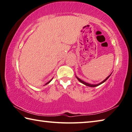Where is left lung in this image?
<instances>
[{"mask_svg": "<svg viewBox=\"0 0 132 132\" xmlns=\"http://www.w3.org/2000/svg\"><path fill=\"white\" fill-rule=\"evenodd\" d=\"M111 76V75H109V76H108V77L106 78L104 81H103L102 82H101V83H99V84H96V85H93V84H88V83H86V82H84V81H82L81 79H80L79 78H78L77 77H77V78L78 79V81H79V82H81V83H82L83 84H84V85H86V86H90V87H95V86H98V85H101V84H102V83H103L104 82H105L109 78V77Z\"/></svg>", "mask_w": 132, "mask_h": 132, "instance_id": "1", "label": "left lung"}]
</instances>
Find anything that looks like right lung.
I'll use <instances>...</instances> for the list:
<instances>
[{
	"instance_id": "add662e5",
	"label": "right lung",
	"mask_w": 132,
	"mask_h": 132,
	"mask_svg": "<svg viewBox=\"0 0 132 132\" xmlns=\"http://www.w3.org/2000/svg\"><path fill=\"white\" fill-rule=\"evenodd\" d=\"M51 80H50V81L49 82H47V83H46V85H47V84H48L49 82H51Z\"/></svg>"
}]
</instances>
